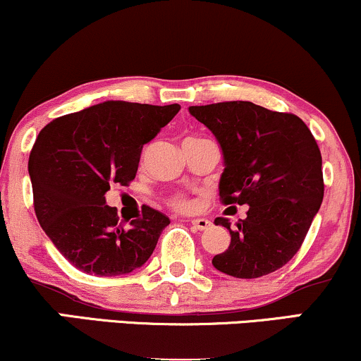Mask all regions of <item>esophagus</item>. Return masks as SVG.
<instances>
[{
    "label": "esophagus",
    "mask_w": 361,
    "mask_h": 361,
    "mask_svg": "<svg viewBox=\"0 0 361 361\" xmlns=\"http://www.w3.org/2000/svg\"><path fill=\"white\" fill-rule=\"evenodd\" d=\"M190 224H192L193 228H197V230H207L212 227V222L208 219H193V220H190Z\"/></svg>",
    "instance_id": "esophagus-1"
}]
</instances>
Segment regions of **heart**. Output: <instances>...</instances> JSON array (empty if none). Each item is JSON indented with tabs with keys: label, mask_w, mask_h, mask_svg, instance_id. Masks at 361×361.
Returning a JSON list of instances; mask_svg holds the SVG:
<instances>
[{
	"label": "heart",
	"mask_w": 361,
	"mask_h": 361,
	"mask_svg": "<svg viewBox=\"0 0 361 361\" xmlns=\"http://www.w3.org/2000/svg\"><path fill=\"white\" fill-rule=\"evenodd\" d=\"M171 207L176 208V210H188L190 207H192V202H190V198L186 197V195H176V197L171 198Z\"/></svg>",
	"instance_id": "1"
}]
</instances>
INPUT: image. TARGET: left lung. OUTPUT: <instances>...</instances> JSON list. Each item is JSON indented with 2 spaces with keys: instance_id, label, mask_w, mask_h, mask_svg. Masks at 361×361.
<instances>
[{
  "instance_id": "obj_1",
  "label": "left lung",
  "mask_w": 361,
  "mask_h": 361,
  "mask_svg": "<svg viewBox=\"0 0 361 361\" xmlns=\"http://www.w3.org/2000/svg\"><path fill=\"white\" fill-rule=\"evenodd\" d=\"M222 147L219 192L224 205H249L230 232L228 249L216 254V271L255 279L281 269L301 249L324 195L321 153L298 116L247 101L192 106Z\"/></svg>"
}]
</instances>
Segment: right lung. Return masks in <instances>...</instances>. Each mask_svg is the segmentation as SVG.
I'll use <instances>...</instances> for the list:
<instances>
[{
    "label": "right lung",
    "mask_w": 361,
    "mask_h": 361,
    "mask_svg": "<svg viewBox=\"0 0 361 361\" xmlns=\"http://www.w3.org/2000/svg\"><path fill=\"white\" fill-rule=\"evenodd\" d=\"M180 109L178 104L106 101L56 117L38 134L28 159L35 214L79 271L129 274L151 257L168 216L142 205L126 228L116 208L106 205V193L131 183L142 146Z\"/></svg>",
    "instance_id": "add662e5"
}]
</instances>
